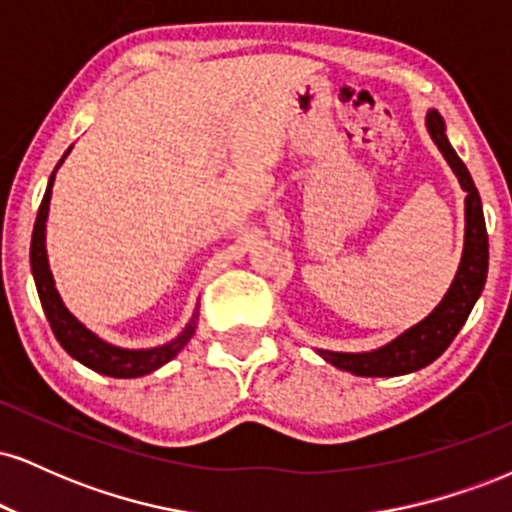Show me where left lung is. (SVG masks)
<instances>
[{
    "label": "left lung",
    "mask_w": 512,
    "mask_h": 512,
    "mask_svg": "<svg viewBox=\"0 0 512 512\" xmlns=\"http://www.w3.org/2000/svg\"><path fill=\"white\" fill-rule=\"evenodd\" d=\"M426 127L431 139L436 142L440 154L455 170L462 190L467 192L464 197V250L460 267H457L455 279H452L448 293L443 301L436 305L431 315L416 322L407 332L399 334L390 344L380 349L363 351V354H342V351H325L317 349V354L332 363L334 368L349 370L363 378H392V375L414 373V370L428 366L443 354L462 330L472 313L474 303L481 296L486 284V272H489V236H486L484 209H481V197L474 185L472 175L462 158L455 154L445 134V122L438 110H428Z\"/></svg>",
    "instance_id": "obj_1"
}]
</instances>
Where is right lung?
Segmentation results:
<instances>
[{"label": "right lung", "mask_w": 512, "mask_h": 512, "mask_svg": "<svg viewBox=\"0 0 512 512\" xmlns=\"http://www.w3.org/2000/svg\"><path fill=\"white\" fill-rule=\"evenodd\" d=\"M72 151V146L67 149V154ZM64 154L57 163V168L62 166V161L67 158ZM57 168L52 170L48 190H45L43 202H40L38 219L33 226V238H31V269L35 279V289H38L40 303H43L45 317H48L52 332H55L57 342L69 356L76 358L79 363H84L86 368L96 370L101 375H110V378H139V375L151 373V370L161 368L163 363H168L170 358H175L182 351V346L192 339L197 327V310L192 315L190 325L182 330L178 337L170 339L168 344L154 346V349H122V346L103 342L98 334H93L86 325H81L76 317L69 313L67 305L62 303L60 291L55 289V279H52L50 264H48V250H45V221H48L50 211V197H52V182H55Z\"/></svg>", "instance_id": "1"}]
</instances>
